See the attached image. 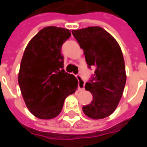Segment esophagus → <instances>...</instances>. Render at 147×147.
<instances>
[{
    "mask_svg": "<svg viewBox=\"0 0 147 147\" xmlns=\"http://www.w3.org/2000/svg\"><path fill=\"white\" fill-rule=\"evenodd\" d=\"M77 79H78V81H79V90H84V86H85V81L83 80V79L82 78V76L80 75H77L76 76Z\"/></svg>",
    "mask_w": 147,
    "mask_h": 147,
    "instance_id": "obj_1",
    "label": "esophagus"
}]
</instances>
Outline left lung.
I'll use <instances>...</instances> for the list:
<instances>
[{
  "instance_id": "obj_1",
  "label": "left lung",
  "mask_w": 147,
  "mask_h": 147,
  "mask_svg": "<svg viewBox=\"0 0 147 147\" xmlns=\"http://www.w3.org/2000/svg\"><path fill=\"white\" fill-rule=\"evenodd\" d=\"M83 50L88 67L96 70L85 89L93 95L90 104L82 107L86 116L102 119L111 115L120 101L126 82L123 54L118 42L100 26L71 31Z\"/></svg>"
}]
</instances>
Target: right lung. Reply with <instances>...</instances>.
I'll return each instance as SVG.
<instances>
[{"label": "right lung", "instance_id": "add662e5", "mask_svg": "<svg viewBox=\"0 0 147 147\" xmlns=\"http://www.w3.org/2000/svg\"><path fill=\"white\" fill-rule=\"evenodd\" d=\"M71 31L43 28L28 43L22 58L18 81L29 111L40 119L57 117L65 98L76 92L78 80L64 70L61 46Z\"/></svg>", "mask_w": 147, "mask_h": 147}]
</instances>
